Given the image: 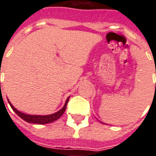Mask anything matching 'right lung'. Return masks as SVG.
<instances>
[{
  "instance_id": "add662e5",
  "label": "right lung",
  "mask_w": 156,
  "mask_h": 156,
  "mask_svg": "<svg viewBox=\"0 0 156 156\" xmlns=\"http://www.w3.org/2000/svg\"><path fill=\"white\" fill-rule=\"evenodd\" d=\"M68 99L69 98L66 99L64 107H63L61 110H59L58 112L53 113V114H50V115H45V116L29 115V114H25V113H21V112L18 111L16 108H15V107H13V105L10 104V102H9V104H10L11 108L15 111V113H16L19 117H20L23 120L26 121L27 122H29V123H35V124H47V123H50V122H52L56 121V120H57L58 118H61V117L62 116V114L64 113V112H65L66 108V105H67V103H68Z\"/></svg>"
}]
</instances>
